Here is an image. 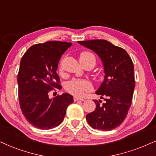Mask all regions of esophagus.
Listing matches in <instances>:
<instances>
[{
  "instance_id": "34e87169",
  "label": "esophagus",
  "mask_w": 156,
  "mask_h": 156,
  "mask_svg": "<svg viewBox=\"0 0 156 156\" xmlns=\"http://www.w3.org/2000/svg\"><path fill=\"white\" fill-rule=\"evenodd\" d=\"M78 101H84V99H83V98H77V97H74V102Z\"/></svg>"
}]
</instances>
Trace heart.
<instances>
[{"label":"heart","mask_w":156,"mask_h":156,"mask_svg":"<svg viewBox=\"0 0 156 156\" xmlns=\"http://www.w3.org/2000/svg\"><path fill=\"white\" fill-rule=\"evenodd\" d=\"M92 58L95 63V57L93 53L88 51H84L80 55V60L82 59ZM58 70L61 73L63 72L62 63H60ZM93 89V85L89 80L85 79H72L70 81L67 82L65 84V90L71 95L80 97L82 96L86 92H89Z\"/></svg>","instance_id":"1"}]
</instances>
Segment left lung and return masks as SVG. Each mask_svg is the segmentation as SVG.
Instances as JSON below:
<instances>
[{"label":"left lung","mask_w":156,"mask_h":156,"mask_svg":"<svg viewBox=\"0 0 156 156\" xmlns=\"http://www.w3.org/2000/svg\"><path fill=\"white\" fill-rule=\"evenodd\" d=\"M99 55L104 66L105 77L97 95L104 99L93 100L95 110L86 116L90 126L110 131L124 122L131 106L134 85V65L127 52L105 40L78 41Z\"/></svg>","instance_id":"1"}]
</instances>
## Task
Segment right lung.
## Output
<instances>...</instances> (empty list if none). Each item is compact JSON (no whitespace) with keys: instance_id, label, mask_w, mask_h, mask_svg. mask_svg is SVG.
<instances>
[{"instance_id":"right-lung-1","label":"right lung","mask_w":156,"mask_h":156,"mask_svg":"<svg viewBox=\"0 0 156 156\" xmlns=\"http://www.w3.org/2000/svg\"><path fill=\"white\" fill-rule=\"evenodd\" d=\"M72 43L48 41L31 46L22 58L17 76L19 101L25 118L40 129H51L63 122L73 96L63 93L50 99L51 90L61 89L56 70Z\"/></svg>"}]
</instances>
